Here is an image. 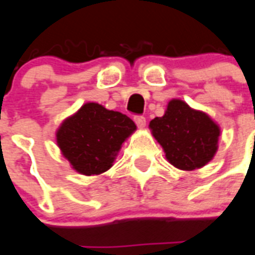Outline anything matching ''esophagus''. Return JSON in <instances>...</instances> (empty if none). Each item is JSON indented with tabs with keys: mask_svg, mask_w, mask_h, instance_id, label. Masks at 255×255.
Wrapping results in <instances>:
<instances>
[{
	"mask_svg": "<svg viewBox=\"0 0 255 255\" xmlns=\"http://www.w3.org/2000/svg\"><path fill=\"white\" fill-rule=\"evenodd\" d=\"M133 119H135V123L137 124V127L139 128L145 127V123H147V122H145V118H144V116H135Z\"/></svg>",
	"mask_w": 255,
	"mask_h": 255,
	"instance_id": "esophagus-1",
	"label": "esophagus"
}]
</instances>
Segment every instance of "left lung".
<instances>
[{"label": "left lung", "instance_id": "1", "mask_svg": "<svg viewBox=\"0 0 255 255\" xmlns=\"http://www.w3.org/2000/svg\"><path fill=\"white\" fill-rule=\"evenodd\" d=\"M149 129L168 163L177 169H200L218 151L221 128L217 122L181 99H170L164 115L149 122Z\"/></svg>", "mask_w": 255, "mask_h": 255}]
</instances>
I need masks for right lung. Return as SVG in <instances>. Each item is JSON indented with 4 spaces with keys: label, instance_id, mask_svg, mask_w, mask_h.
<instances>
[{
    "label": "right lung",
    "instance_id": "add662e5",
    "mask_svg": "<svg viewBox=\"0 0 255 255\" xmlns=\"http://www.w3.org/2000/svg\"><path fill=\"white\" fill-rule=\"evenodd\" d=\"M135 131L136 124L127 115L87 102L62 122L55 140L75 172L98 176L114 165L123 143Z\"/></svg>",
    "mask_w": 255,
    "mask_h": 255
}]
</instances>
